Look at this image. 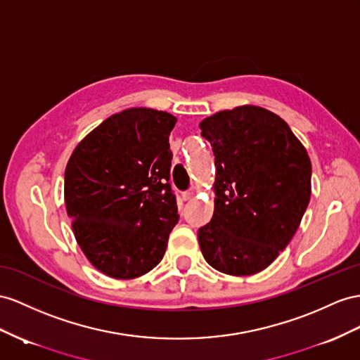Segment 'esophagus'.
I'll list each match as a JSON object with an SVG mask.
<instances>
[{
	"label": "esophagus",
	"instance_id": "34e87169",
	"mask_svg": "<svg viewBox=\"0 0 360 360\" xmlns=\"http://www.w3.org/2000/svg\"><path fill=\"white\" fill-rule=\"evenodd\" d=\"M193 196H195V190H193V188L182 193V199H184V200H190V199H193Z\"/></svg>",
	"mask_w": 360,
	"mask_h": 360
}]
</instances>
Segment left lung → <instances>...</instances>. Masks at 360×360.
Instances as JSON below:
<instances>
[{"instance_id":"8db88e82","label":"left lung","mask_w":360,"mask_h":360,"mask_svg":"<svg viewBox=\"0 0 360 360\" xmlns=\"http://www.w3.org/2000/svg\"><path fill=\"white\" fill-rule=\"evenodd\" d=\"M200 129L217 172L214 214L198 231L200 251L224 274L260 272L289 245L306 213L309 155L283 118L259 106L222 110Z\"/></svg>"}]
</instances>
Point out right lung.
Returning <instances> with one entry per match:
<instances>
[{
	"instance_id": "1",
	"label": "right lung",
	"mask_w": 360,
	"mask_h": 360,
	"mask_svg": "<svg viewBox=\"0 0 360 360\" xmlns=\"http://www.w3.org/2000/svg\"><path fill=\"white\" fill-rule=\"evenodd\" d=\"M173 115L131 108L85 136L65 169V205L91 264L112 278L152 271L178 224L170 186Z\"/></svg>"
}]
</instances>
